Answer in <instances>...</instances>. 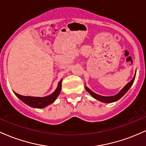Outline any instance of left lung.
I'll use <instances>...</instances> for the list:
<instances>
[{
    "label": "left lung",
    "instance_id": "8db88e82",
    "mask_svg": "<svg viewBox=\"0 0 146 146\" xmlns=\"http://www.w3.org/2000/svg\"><path fill=\"white\" fill-rule=\"evenodd\" d=\"M135 75H136V73H135ZM135 75L134 76L133 79H132L131 81L129 82L127 84L125 85V86L123 87V88H122V89L120 90V91L119 92L117 95H113V96H108V97L102 96V95H98V94H96V93H95L94 92H93L91 90H90L88 87L86 86V88H86V91L88 92L92 97H93L95 99L99 100V101L104 102V103H112V102H116V101H117V100H119L120 98H122V97H123V95L125 94V93H126V92L129 90V88L131 87L132 84H133V82H134V80H135Z\"/></svg>",
    "mask_w": 146,
    "mask_h": 146
}]
</instances>
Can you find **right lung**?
Masks as SVG:
<instances>
[{
    "mask_svg": "<svg viewBox=\"0 0 146 146\" xmlns=\"http://www.w3.org/2000/svg\"><path fill=\"white\" fill-rule=\"evenodd\" d=\"M62 88V80H60L58 83V87L56 90L53 92L52 94L48 96L43 97V98H38V97H29V96H23L18 93H15V95L18 97L20 100H22L24 103L27 104L29 106L36 108H43L53 103L58 95H60Z\"/></svg>",
    "mask_w": 146,
    "mask_h": 146,
    "instance_id": "add662e5",
    "label": "right lung"
}]
</instances>
